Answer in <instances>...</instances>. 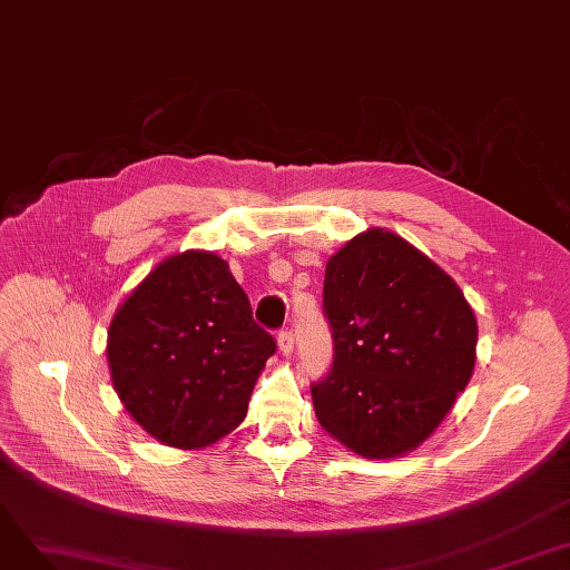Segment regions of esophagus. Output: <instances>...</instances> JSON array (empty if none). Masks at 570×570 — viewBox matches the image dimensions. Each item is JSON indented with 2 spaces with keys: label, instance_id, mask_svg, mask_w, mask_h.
Returning a JSON list of instances; mask_svg holds the SVG:
<instances>
[{
  "label": "esophagus",
  "instance_id": "esophagus-1",
  "mask_svg": "<svg viewBox=\"0 0 570 570\" xmlns=\"http://www.w3.org/2000/svg\"><path fill=\"white\" fill-rule=\"evenodd\" d=\"M277 343H279V350H282V354H291L293 352V331H288V328H284V331H279V335H277Z\"/></svg>",
  "mask_w": 570,
  "mask_h": 570
}]
</instances>
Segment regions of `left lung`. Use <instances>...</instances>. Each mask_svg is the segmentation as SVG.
<instances>
[{"label":"left lung","mask_w":570,"mask_h":570,"mask_svg":"<svg viewBox=\"0 0 570 570\" xmlns=\"http://www.w3.org/2000/svg\"><path fill=\"white\" fill-rule=\"evenodd\" d=\"M333 362L312 383L322 428L364 458L409 453L474 368L476 320L458 284L402 237L368 229L326 263Z\"/></svg>","instance_id":"obj_1"}]
</instances>
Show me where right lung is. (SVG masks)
I'll return each instance as SVG.
<instances>
[{
  "label": "right lung",
  "instance_id": "obj_1",
  "mask_svg": "<svg viewBox=\"0 0 570 570\" xmlns=\"http://www.w3.org/2000/svg\"><path fill=\"white\" fill-rule=\"evenodd\" d=\"M274 352L227 263L202 250L159 263L108 331L124 409L176 449H202L235 430Z\"/></svg>",
  "mask_w": 570,
  "mask_h": 570
}]
</instances>
